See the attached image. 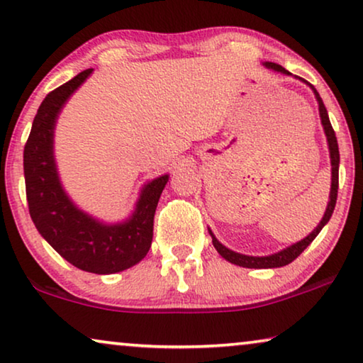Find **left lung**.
I'll return each instance as SVG.
<instances>
[{"instance_id": "8db88e82", "label": "left lung", "mask_w": 363, "mask_h": 363, "mask_svg": "<svg viewBox=\"0 0 363 363\" xmlns=\"http://www.w3.org/2000/svg\"><path fill=\"white\" fill-rule=\"evenodd\" d=\"M264 65L267 68H270V70H273V72L283 73V75H291V73L288 72V70H285V68H283L281 65L273 64V62H264ZM299 80H301V78H299ZM304 83H306V85H309V88H311L313 93H314V96H316V101L319 104V118H321V124H323L325 139H328V145H329V157H330V193H329L328 208H325V213H324V216L321 219V223L316 225V229H314L311 234H308L306 238L299 240V242L293 244L290 247H286V249H283L280 252H277V254L265 255V257L244 255V254H239V252H234V250L228 249V247L219 242V240L216 239V235L213 234V230L208 228L209 235H211V239H213L214 249L219 252V255L223 257V259L228 260V262H230V264L244 267V269H278V267H285L288 264H291V262L295 260L296 257L301 254V252L306 249V247L311 244L314 239H316V235L321 233V229L324 228L325 224L329 223V219H330V216H333V213H334L335 201H337L339 162H340L337 139H335V133H334L333 125H330V121H329V116H328V109H325L321 96H319V93L316 91V88H314L311 83H308V82H304Z\"/></svg>"}]
</instances>
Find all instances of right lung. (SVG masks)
I'll return each instance as SVG.
<instances>
[{"instance_id":"1","label":"right lung","mask_w":363,"mask_h":363,"mask_svg":"<svg viewBox=\"0 0 363 363\" xmlns=\"http://www.w3.org/2000/svg\"><path fill=\"white\" fill-rule=\"evenodd\" d=\"M93 68L47 94L24 147V178L29 213L39 234L77 269L109 275L130 269L147 255L154 235V214L169 175L145 183L133 214L121 223H103L72 201L62 186L54 155V133L62 108Z\"/></svg>"}]
</instances>
